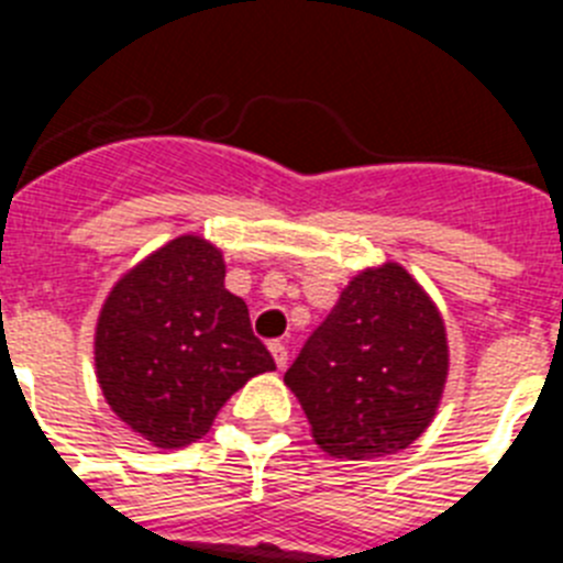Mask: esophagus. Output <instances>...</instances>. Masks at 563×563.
Instances as JSON below:
<instances>
[{"label":"esophagus","instance_id":"1","mask_svg":"<svg viewBox=\"0 0 563 563\" xmlns=\"http://www.w3.org/2000/svg\"><path fill=\"white\" fill-rule=\"evenodd\" d=\"M271 355H273V361H276L278 369H285L287 361H290V355H287V343L285 341H273L271 343Z\"/></svg>","mask_w":563,"mask_h":563}]
</instances>
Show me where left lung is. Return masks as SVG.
Returning a JSON list of instances; mask_svg holds the SVG:
<instances>
[{
	"mask_svg": "<svg viewBox=\"0 0 563 563\" xmlns=\"http://www.w3.org/2000/svg\"><path fill=\"white\" fill-rule=\"evenodd\" d=\"M434 298L397 262L366 267L287 369L310 434L335 460L397 454L429 429L449 380Z\"/></svg>",
	"mask_w": 563,
	"mask_h": 563,
	"instance_id": "left-lung-1",
	"label": "left lung"
}]
</instances>
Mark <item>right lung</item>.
Here are the masks:
<instances>
[{
    "label": "right lung",
    "instance_id": "add662e5",
    "mask_svg": "<svg viewBox=\"0 0 563 563\" xmlns=\"http://www.w3.org/2000/svg\"><path fill=\"white\" fill-rule=\"evenodd\" d=\"M96 377L114 417L161 451L208 434L228 397L273 372L247 305L225 290V258L183 233L129 267L103 298Z\"/></svg>",
    "mask_w": 563,
    "mask_h": 563
}]
</instances>
